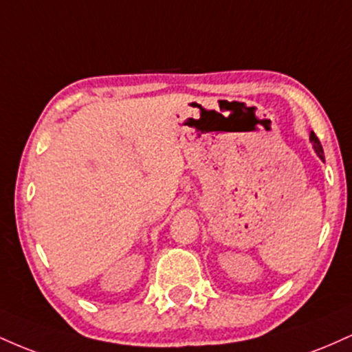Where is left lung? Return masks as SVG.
Listing matches in <instances>:
<instances>
[{
  "mask_svg": "<svg viewBox=\"0 0 352 352\" xmlns=\"http://www.w3.org/2000/svg\"><path fill=\"white\" fill-rule=\"evenodd\" d=\"M309 140H311V144H313V148H314V152L318 153V157L321 160H324V152H322V145H321V142H319V139L316 137V134H314V132H311V135H309Z\"/></svg>",
  "mask_w": 352,
  "mask_h": 352,
  "instance_id": "obj_1",
  "label": "left lung"
}]
</instances>
